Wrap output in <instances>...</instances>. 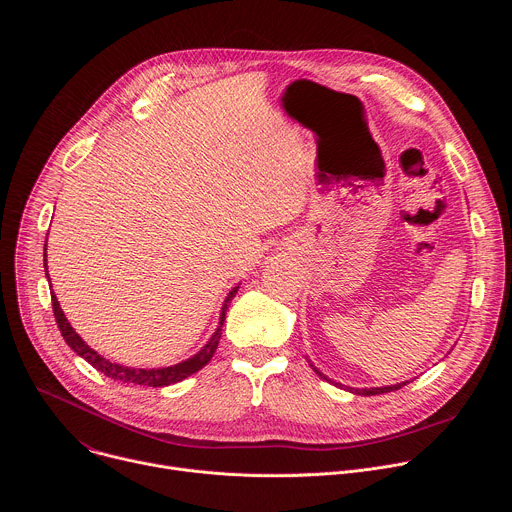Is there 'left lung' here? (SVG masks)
Listing matches in <instances>:
<instances>
[{
  "label": "left lung",
  "instance_id": "8db88e82",
  "mask_svg": "<svg viewBox=\"0 0 512 512\" xmlns=\"http://www.w3.org/2000/svg\"><path fill=\"white\" fill-rule=\"evenodd\" d=\"M318 373V371H316ZM320 377H324L322 373H318ZM326 379V377H324ZM403 385L407 383H399V385H391V387H377V389H354V393H360V395H381V393H391V391H397L401 389Z\"/></svg>",
  "mask_w": 512,
  "mask_h": 512
}]
</instances>
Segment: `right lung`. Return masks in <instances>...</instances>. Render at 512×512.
Masks as SVG:
<instances>
[{"mask_svg":"<svg viewBox=\"0 0 512 512\" xmlns=\"http://www.w3.org/2000/svg\"><path fill=\"white\" fill-rule=\"evenodd\" d=\"M46 251V247H44ZM44 269H46V253H44ZM48 275V273H46ZM239 285L231 291V294L227 296L225 300V306H223V312H221V322H218V328L216 332L212 334V338L208 340V344L198 352L194 354L192 358L180 362V364H174V367H166V369H129V367H121V364L117 362H111L107 358H103L101 354H97L89 344L83 342V338L72 330V326L68 324V320L64 318L62 310H60V304L54 296V291L50 294L52 298V312H54V318H56V324H58V330L64 338V342L75 350L79 356H83L89 364H93V367L103 373L105 377L113 379V381H121V383H129V385H139V387H168V385H174L190 375H194L196 371H200L204 364H208V360L212 358V354L216 352V346H218V340H221V328L225 324V314L229 310V304L231 300L235 298Z\"/></svg>","mask_w":512,"mask_h":512,"instance_id":"right-lung-1","label":"right lung"}]
</instances>
